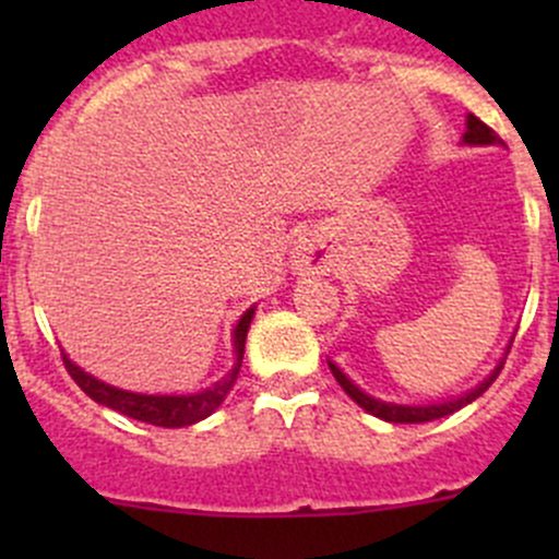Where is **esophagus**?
<instances>
[{
  "label": "esophagus",
  "mask_w": 559,
  "mask_h": 559,
  "mask_svg": "<svg viewBox=\"0 0 559 559\" xmlns=\"http://www.w3.org/2000/svg\"><path fill=\"white\" fill-rule=\"evenodd\" d=\"M295 262H297V267H308V270H316V267H321V264H324V253L319 251V248L316 246H297L295 248Z\"/></svg>",
  "instance_id": "1"
}]
</instances>
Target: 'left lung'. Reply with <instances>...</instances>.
I'll use <instances>...</instances> for the list:
<instances>
[{
	"instance_id": "1",
	"label": "left lung",
	"mask_w": 559,
	"mask_h": 559,
	"mask_svg": "<svg viewBox=\"0 0 559 559\" xmlns=\"http://www.w3.org/2000/svg\"><path fill=\"white\" fill-rule=\"evenodd\" d=\"M462 143H467V145H498V143H503V140H500L498 134H495L492 129L487 127V123L478 121L476 116H467V129H465V134H462ZM330 370H332V376H335L337 384L343 386V392H346L348 397H352L354 403L359 405V408L368 411V414L379 416V419H384V421H394V425H419V421H432V419H441V416L454 414V411L465 408L467 403H473L476 397H481V394L489 389V384H492V381L500 376V370H503V362H500L498 368H495L492 373H489L487 379H484L476 389L460 394V397L443 400V403H432V405L384 403V400H376V397H370V394H365L362 389L354 384L352 379H346V373H343V370L337 368L335 362H330Z\"/></svg>"
}]
</instances>
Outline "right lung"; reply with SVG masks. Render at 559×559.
<instances>
[{"label":"right lung","instance_id":"obj_1","mask_svg":"<svg viewBox=\"0 0 559 559\" xmlns=\"http://www.w3.org/2000/svg\"><path fill=\"white\" fill-rule=\"evenodd\" d=\"M253 308L251 306L248 311L240 316V321L235 324L233 332V343H235V365L222 381H216L213 386L202 389L197 394H140V392H127V389H118L105 384V381L94 379L92 373L78 368L67 354L64 357V368L67 373L72 376L78 386L94 400V403L105 405V408L118 411V414L129 416V419H138V421H148V425L156 427H189L202 421L205 416H211L218 405L224 403V397L229 394V389L235 386L240 373V365H243V352H246V335H248V326H251L253 319Z\"/></svg>","mask_w":559,"mask_h":559}]
</instances>
